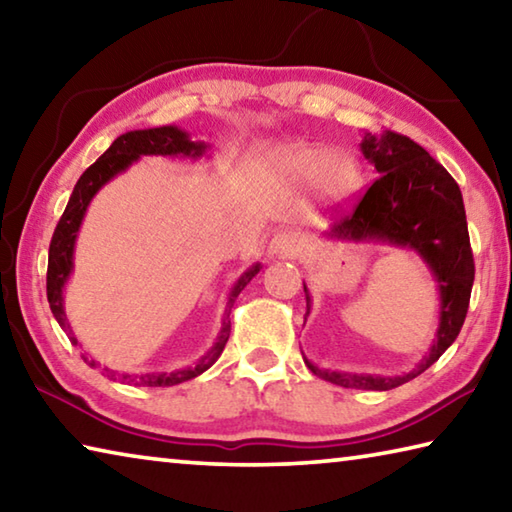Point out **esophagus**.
Here are the masks:
<instances>
[{
	"label": "esophagus",
	"mask_w": 512,
	"mask_h": 512,
	"mask_svg": "<svg viewBox=\"0 0 512 512\" xmlns=\"http://www.w3.org/2000/svg\"><path fill=\"white\" fill-rule=\"evenodd\" d=\"M300 253V239L293 232H280L268 244V257H296Z\"/></svg>",
	"instance_id": "1"
}]
</instances>
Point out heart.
I'll return each instance as SVG.
<instances>
[{
  "instance_id": "1",
  "label": "heart",
  "mask_w": 512,
  "mask_h": 512,
  "mask_svg": "<svg viewBox=\"0 0 512 512\" xmlns=\"http://www.w3.org/2000/svg\"><path fill=\"white\" fill-rule=\"evenodd\" d=\"M273 171L293 185L314 183L325 201H339L357 183V167L350 155L320 144H293L277 151Z\"/></svg>"
}]
</instances>
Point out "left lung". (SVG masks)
<instances>
[{
	"instance_id": "8db88e82",
	"label": "left lung",
	"mask_w": 512,
	"mask_h": 512,
	"mask_svg": "<svg viewBox=\"0 0 512 512\" xmlns=\"http://www.w3.org/2000/svg\"><path fill=\"white\" fill-rule=\"evenodd\" d=\"M359 149L377 171V180L359 203L325 232L336 244H381L409 248L431 271L438 287V327L429 352L404 375H368L318 368L305 357L316 377L357 391H391L422 375L456 341L465 323L474 284V259L467 235L461 189L420 144L393 131L363 133ZM307 316L314 298L305 284Z\"/></svg>"
}]
</instances>
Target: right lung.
Returning a JSON list of instances; mask_svg holds the SVG:
<instances>
[{
	"mask_svg": "<svg viewBox=\"0 0 512 512\" xmlns=\"http://www.w3.org/2000/svg\"><path fill=\"white\" fill-rule=\"evenodd\" d=\"M212 146L205 142H194L187 131L178 126H158V128H142V131H128L119 135L115 142L108 146V151L101 155V158L83 171L79 183L74 185V192L69 196V203L65 207L63 216L54 230V237H51L49 244V264H47V300L51 307V314L58 320V325L63 327L67 339L72 343L76 336L72 332V325H69V318L65 314V284L74 273V248L76 239H79V230L85 219V212L92 203V198L97 196L103 187H106L112 178H117L119 173L128 171L131 164H135L144 155H162V158H180V160H198L203 155L210 153ZM262 271V264L255 262L244 273L237 277V282L232 284L228 293V302H225V316L221 323V332L216 334V341L212 348L207 350L201 359H198L194 366L178 368L171 372H142V375H128V372L101 368L106 372V377L119 379L121 384H135V386H176L183 384V381L194 379L203 375L207 368H212L216 359L221 357V352L228 343L230 336V309L235 305V300L241 291L246 289V284L253 280V277ZM90 366L97 368L99 363L94 359L83 357Z\"/></svg>",
	"mask_w": 512,
	"mask_h": 512,
	"instance_id": "obj_1",
	"label": "right lung"
}]
</instances>
